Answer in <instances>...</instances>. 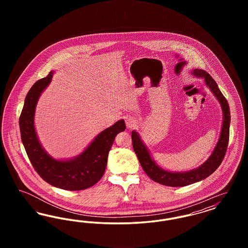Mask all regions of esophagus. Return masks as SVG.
<instances>
[{
    "mask_svg": "<svg viewBox=\"0 0 248 248\" xmlns=\"http://www.w3.org/2000/svg\"><path fill=\"white\" fill-rule=\"evenodd\" d=\"M125 124H126V126L128 128H132L137 124V120L131 117V116H126L125 117Z\"/></svg>",
    "mask_w": 248,
    "mask_h": 248,
    "instance_id": "34e87169",
    "label": "esophagus"
}]
</instances>
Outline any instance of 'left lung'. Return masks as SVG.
<instances>
[{"instance_id":"1","label":"left lung","mask_w":248,"mask_h":248,"mask_svg":"<svg viewBox=\"0 0 248 248\" xmlns=\"http://www.w3.org/2000/svg\"><path fill=\"white\" fill-rule=\"evenodd\" d=\"M191 73L197 77H202L204 79L208 88H210L214 95L219 101L223 112V124L219 140L210 157L202 165L188 172H168L155 164L148 149L141 141L139 134L136 131H132L133 149L139 158L144 172L155 182L169 187L187 186L209 177L223 161L229 143L231 113L227 99L220 92L211 75H209L206 71L195 69Z\"/></svg>"}]
</instances>
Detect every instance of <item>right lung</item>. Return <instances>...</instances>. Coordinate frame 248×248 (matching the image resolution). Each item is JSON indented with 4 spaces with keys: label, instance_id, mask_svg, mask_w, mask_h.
Returning <instances> with one entry per match:
<instances>
[{
    "label": "right lung",
    "instance_id": "1",
    "mask_svg": "<svg viewBox=\"0 0 248 248\" xmlns=\"http://www.w3.org/2000/svg\"><path fill=\"white\" fill-rule=\"evenodd\" d=\"M52 77L53 71H50L46 77L37 81L26 95L19 117L21 140L31 165L46 182L67 190L87 189L94 186L104 175L108 152L116 135L125 130V124L124 120H120L102 131L83 153L73 159H53L40 144L34 127L37 101Z\"/></svg>",
    "mask_w": 248,
    "mask_h": 248
}]
</instances>
